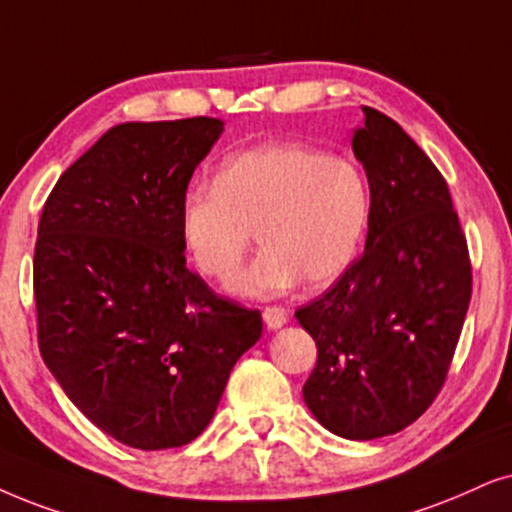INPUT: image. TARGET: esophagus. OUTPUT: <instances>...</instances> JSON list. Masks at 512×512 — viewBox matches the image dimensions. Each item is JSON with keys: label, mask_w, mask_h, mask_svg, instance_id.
<instances>
[{"label": "esophagus", "mask_w": 512, "mask_h": 512, "mask_svg": "<svg viewBox=\"0 0 512 512\" xmlns=\"http://www.w3.org/2000/svg\"><path fill=\"white\" fill-rule=\"evenodd\" d=\"M262 319H264V323H267L269 331H276V328L286 326V323H288V312L283 307H276V304H271V307H264Z\"/></svg>", "instance_id": "esophagus-1"}]
</instances>
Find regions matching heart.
Wrapping results in <instances>:
<instances>
[{
  "label": "heart",
  "instance_id": "heart-1",
  "mask_svg": "<svg viewBox=\"0 0 512 512\" xmlns=\"http://www.w3.org/2000/svg\"><path fill=\"white\" fill-rule=\"evenodd\" d=\"M371 224V186L345 158L278 141L226 158L215 186L179 205V236L200 274L226 281L257 231L262 252L231 281L241 297H271L297 283L326 288L357 260Z\"/></svg>",
  "mask_w": 512,
  "mask_h": 512
}]
</instances>
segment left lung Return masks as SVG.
Segmentation results:
<instances>
[{
  "instance_id": "left-lung-1",
  "label": "left lung",
  "mask_w": 512,
  "mask_h": 512,
  "mask_svg": "<svg viewBox=\"0 0 512 512\" xmlns=\"http://www.w3.org/2000/svg\"><path fill=\"white\" fill-rule=\"evenodd\" d=\"M352 151L371 186L366 248L331 290L295 312L319 359L304 404L345 439H378L442 390L472 295L449 186L392 118L364 106Z\"/></svg>"
}]
</instances>
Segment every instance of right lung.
Instances as JSON below:
<instances>
[{
  "label": "right lung",
  "mask_w": 512,
  "mask_h": 512,
  "mask_svg": "<svg viewBox=\"0 0 512 512\" xmlns=\"http://www.w3.org/2000/svg\"><path fill=\"white\" fill-rule=\"evenodd\" d=\"M224 122H125L44 203L32 283L42 359L96 428L132 449L208 428L262 316L186 267L179 205Z\"/></svg>",
  "instance_id": "right-lung-1"
}]
</instances>
